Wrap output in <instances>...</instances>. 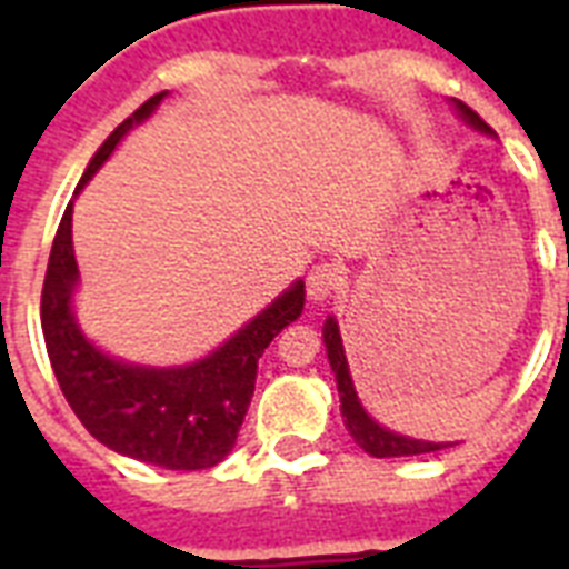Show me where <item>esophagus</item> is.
Wrapping results in <instances>:
<instances>
[{
    "mask_svg": "<svg viewBox=\"0 0 569 569\" xmlns=\"http://www.w3.org/2000/svg\"><path fill=\"white\" fill-rule=\"evenodd\" d=\"M342 283H346L342 268L330 266V262H321V266H316L310 274H307V298H310L312 303L328 301V298H333V295L342 289Z\"/></svg>",
    "mask_w": 569,
    "mask_h": 569,
    "instance_id": "1",
    "label": "esophagus"
}]
</instances>
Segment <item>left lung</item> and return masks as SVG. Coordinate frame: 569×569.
Segmentation results:
<instances>
[{"mask_svg":"<svg viewBox=\"0 0 569 569\" xmlns=\"http://www.w3.org/2000/svg\"><path fill=\"white\" fill-rule=\"evenodd\" d=\"M455 109L463 118V123H469L478 132L485 136H493V129L487 127L485 120L478 118L476 111L469 109L467 102L451 100ZM325 348H328V360L330 369L337 375V389H339V410H342V419H346L348 433L355 437V442L363 451H369L372 458H407V455H425V451H440L446 449L449 442H428V440H413V437H401V433L389 431L383 425H378L372 416L366 413V407L360 405L357 398L355 380H351V372H348V360H346V348H342V337H339V325L333 316H328L325 321Z\"/></svg>","mask_w":569,"mask_h":569,"instance_id":"8db88e82","label":"left lung"}]
</instances>
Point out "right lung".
I'll return each instance as SVG.
<instances>
[{
    "mask_svg": "<svg viewBox=\"0 0 569 569\" xmlns=\"http://www.w3.org/2000/svg\"><path fill=\"white\" fill-rule=\"evenodd\" d=\"M168 91L156 93L129 114L84 168L76 194L100 171L129 129L144 123ZM79 266L73 257V200L58 223L40 295V328L47 355L67 405L91 437L118 455L164 469H209L236 446L248 413L257 363L271 339L303 310V280L236 330L221 348L189 366L153 369L114 360L76 325L73 292Z\"/></svg>",
    "mask_w": 569,
    "mask_h": 569,
    "instance_id": "right-lung-1",
    "label": "right lung"
}]
</instances>
